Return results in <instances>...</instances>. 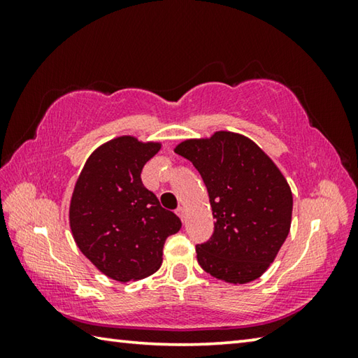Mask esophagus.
<instances>
[{
  "label": "esophagus",
  "mask_w": 358,
  "mask_h": 358,
  "mask_svg": "<svg viewBox=\"0 0 358 358\" xmlns=\"http://www.w3.org/2000/svg\"><path fill=\"white\" fill-rule=\"evenodd\" d=\"M177 215L181 217V221H185V217H186V208H185V207H178V208H177Z\"/></svg>",
  "instance_id": "34e87169"
}]
</instances>
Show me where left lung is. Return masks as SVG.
<instances>
[{
	"label": "left lung",
	"mask_w": 358,
	"mask_h": 358,
	"mask_svg": "<svg viewBox=\"0 0 358 358\" xmlns=\"http://www.w3.org/2000/svg\"><path fill=\"white\" fill-rule=\"evenodd\" d=\"M175 153L201 173L216 220L210 240L196 246L199 265L226 282L257 280L292 220V192L280 169L250 138L226 131L181 142Z\"/></svg>",
	"instance_id": "1"
}]
</instances>
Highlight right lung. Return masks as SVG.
Here are the masks:
<instances>
[{
	"mask_svg": "<svg viewBox=\"0 0 358 358\" xmlns=\"http://www.w3.org/2000/svg\"><path fill=\"white\" fill-rule=\"evenodd\" d=\"M159 148L131 136L113 138L88 157L72 192L69 222L78 250L115 281L155 273L167 237L181 229L141 178Z\"/></svg>",
	"mask_w": 358,
	"mask_h": 358,
	"instance_id": "right-lung-1",
	"label": "right lung"
}]
</instances>
